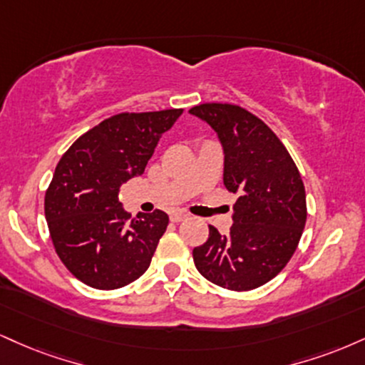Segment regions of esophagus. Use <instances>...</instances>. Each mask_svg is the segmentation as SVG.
<instances>
[{
	"mask_svg": "<svg viewBox=\"0 0 365 365\" xmlns=\"http://www.w3.org/2000/svg\"><path fill=\"white\" fill-rule=\"evenodd\" d=\"M170 219H171V222H182V221H185L187 219V214H183V212H173L170 216Z\"/></svg>",
	"mask_w": 365,
	"mask_h": 365,
	"instance_id": "esophagus-1",
	"label": "esophagus"
}]
</instances>
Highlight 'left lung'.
<instances>
[{
    "mask_svg": "<svg viewBox=\"0 0 365 365\" xmlns=\"http://www.w3.org/2000/svg\"><path fill=\"white\" fill-rule=\"evenodd\" d=\"M217 134L225 155V185L240 194L232 226L194 248L197 270L219 287L252 291L272 280L296 252L306 225L299 170L280 139L238 105L202 103L188 110Z\"/></svg>",
    "mask_w": 365,
    "mask_h": 365,
    "instance_id": "obj_1",
    "label": "left lung"
}]
</instances>
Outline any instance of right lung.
<instances>
[{"label":"right lung","instance_id":"obj_1","mask_svg":"<svg viewBox=\"0 0 365 365\" xmlns=\"http://www.w3.org/2000/svg\"><path fill=\"white\" fill-rule=\"evenodd\" d=\"M182 112L118 113L83 134L57 163L43 202L47 226L61 262L83 284L112 291L148 270L168 216L155 210L130 219L118 192L144 173Z\"/></svg>","mask_w":365,"mask_h":365}]
</instances>
